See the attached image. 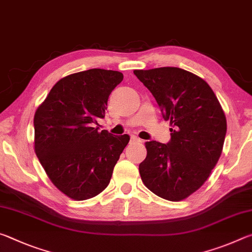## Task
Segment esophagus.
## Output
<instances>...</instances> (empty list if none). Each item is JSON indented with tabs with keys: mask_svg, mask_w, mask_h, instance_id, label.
<instances>
[{
	"mask_svg": "<svg viewBox=\"0 0 252 252\" xmlns=\"http://www.w3.org/2000/svg\"><path fill=\"white\" fill-rule=\"evenodd\" d=\"M130 142H131V143H134V142H141V141H140V139H139V138H136L135 135H132V136H131Z\"/></svg>",
	"mask_w": 252,
	"mask_h": 252,
	"instance_id": "1",
	"label": "esophagus"
}]
</instances>
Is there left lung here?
<instances>
[{
	"label": "left lung",
	"instance_id": "obj_1",
	"mask_svg": "<svg viewBox=\"0 0 252 252\" xmlns=\"http://www.w3.org/2000/svg\"><path fill=\"white\" fill-rule=\"evenodd\" d=\"M170 121L171 139L146 143L147 158L139 165L149 190L170 201L195 192L218 162L227 133V120L209 84L180 67L134 70Z\"/></svg>",
	"mask_w": 252,
	"mask_h": 252
}]
</instances>
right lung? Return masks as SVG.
Segmentation results:
<instances>
[{"instance_id": "obj_1", "label": "right lung", "mask_w": 252, "mask_h": 252, "mask_svg": "<svg viewBox=\"0 0 252 252\" xmlns=\"http://www.w3.org/2000/svg\"><path fill=\"white\" fill-rule=\"evenodd\" d=\"M122 80L121 72L103 69L67 75L36 110V157L53 185L71 199L81 201L102 192L129 143L127 134L113 135L95 126Z\"/></svg>"}]
</instances>
